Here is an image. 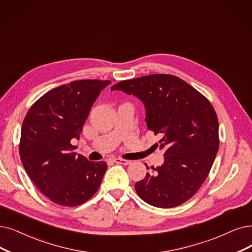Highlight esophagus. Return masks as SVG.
<instances>
[{
  "mask_svg": "<svg viewBox=\"0 0 252 252\" xmlns=\"http://www.w3.org/2000/svg\"><path fill=\"white\" fill-rule=\"evenodd\" d=\"M113 161L116 163L124 164V165H128V164L131 163V161H130V160H126V159H122V158H115V159H113Z\"/></svg>",
  "mask_w": 252,
  "mask_h": 252,
  "instance_id": "obj_1",
  "label": "esophagus"
}]
</instances>
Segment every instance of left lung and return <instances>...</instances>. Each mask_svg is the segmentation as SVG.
<instances>
[{"instance_id":"8db88e82","label":"left lung","mask_w":252,"mask_h":252,"mask_svg":"<svg viewBox=\"0 0 252 252\" xmlns=\"http://www.w3.org/2000/svg\"><path fill=\"white\" fill-rule=\"evenodd\" d=\"M110 90L142 100L148 129L162 135L159 144L165 150L164 163L152 166L154 173L135 183L139 197L157 208L187 202L205 182L218 152L219 124L212 104L193 87L170 74L123 80Z\"/></svg>"}]
</instances>
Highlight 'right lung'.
Instances as JSON below:
<instances>
[{"label": "right lung", "mask_w": 252, "mask_h": 252, "mask_svg": "<svg viewBox=\"0 0 252 252\" xmlns=\"http://www.w3.org/2000/svg\"><path fill=\"white\" fill-rule=\"evenodd\" d=\"M110 80L82 79L57 87L40 97L22 126L19 155L28 176L53 203L75 207L100 187L107 165L76 154L90 110Z\"/></svg>", "instance_id": "1"}]
</instances>
